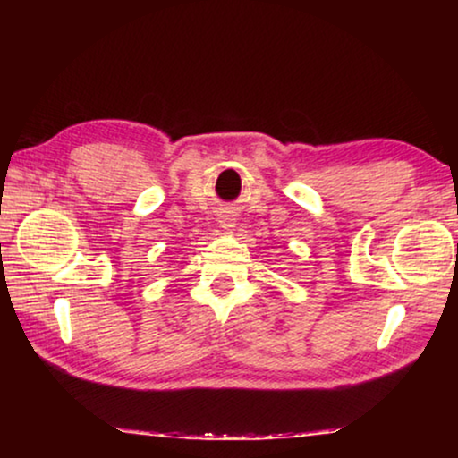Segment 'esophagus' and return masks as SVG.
<instances>
[{
  "label": "esophagus",
  "mask_w": 458,
  "mask_h": 458,
  "mask_svg": "<svg viewBox=\"0 0 458 458\" xmlns=\"http://www.w3.org/2000/svg\"><path fill=\"white\" fill-rule=\"evenodd\" d=\"M223 223H225V227H233V225H229L231 218H223Z\"/></svg>",
  "instance_id": "obj_1"
}]
</instances>
